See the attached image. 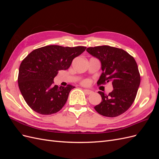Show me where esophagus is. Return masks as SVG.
I'll list each match as a JSON object with an SVG mask.
<instances>
[{
    "instance_id": "esophagus-1",
    "label": "esophagus",
    "mask_w": 159,
    "mask_h": 159,
    "mask_svg": "<svg viewBox=\"0 0 159 159\" xmlns=\"http://www.w3.org/2000/svg\"><path fill=\"white\" fill-rule=\"evenodd\" d=\"M84 92H85L86 94H88V95H90V94H91V93H93V91H91L88 90V89H84Z\"/></svg>"
}]
</instances>
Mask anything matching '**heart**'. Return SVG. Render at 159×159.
I'll list each match as a JSON object with an SVG mask.
<instances>
[{"label": "heart", "mask_w": 159, "mask_h": 159, "mask_svg": "<svg viewBox=\"0 0 159 159\" xmlns=\"http://www.w3.org/2000/svg\"><path fill=\"white\" fill-rule=\"evenodd\" d=\"M88 80H85V81H84L83 82H82V84H84V85H88Z\"/></svg>", "instance_id": "1"}]
</instances>
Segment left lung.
Instances as JSON below:
<instances>
[{
	"label": "left lung",
	"instance_id": "1",
	"mask_svg": "<svg viewBox=\"0 0 159 159\" xmlns=\"http://www.w3.org/2000/svg\"><path fill=\"white\" fill-rule=\"evenodd\" d=\"M87 52L102 63V75L97 84L111 82L113 89L108 95L99 91L102 101L94 107L99 114L115 117L126 111L135 99L141 82L137 62L126 51L109 46L89 47Z\"/></svg>",
	"mask_w": 159,
	"mask_h": 159
}]
</instances>
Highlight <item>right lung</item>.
Wrapping results in <instances>:
<instances>
[{
    "instance_id": "1",
    "label": "right lung",
    "mask_w": 159,
    "mask_h": 159,
    "mask_svg": "<svg viewBox=\"0 0 159 159\" xmlns=\"http://www.w3.org/2000/svg\"><path fill=\"white\" fill-rule=\"evenodd\" d=\"M86 47H63L50 45L31 52L19 67L18 84L25 102L33 111L41 115L58 112L64 106L70 91L68 85L59 88L54 78L60 70H68L73 60Z\"/></svg>"
}]
</instances>
